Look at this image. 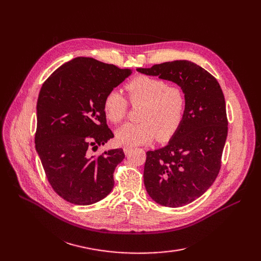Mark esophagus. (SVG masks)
<instances>
[{
	"label": "esophagus",
	"mask_w": 261,
	"mask_h": 261,
	"mask_svg": "<svg viewBox=\"0 0 261 261\" xmlns=\"http://www.w3.org/2000/svg\"><path fill=\"white\" fill-rule=\"evenodd\" d=\"M123 150H124L125 154H128V153L132 151V150H133V148H132V147H127V146H124Z\"/></svg>",
	"instance_id": "34e87169"
}]
</instances>
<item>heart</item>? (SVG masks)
<instances>
[{
  "mask_svg": "<svg viewBox=\"0 0 261 261\" xmlns=\"http://www.w3.org/2000/svg\"><path fill=\"white\" fill-rule=\"evenodd\" d=\"M133 106L141 105L138 120L127 123L115 132L117 143L135 147L151 143L155 135L160 140L171 138L183 121L185 97L178 87L167 86L163 81L138 76L125 87ZM105 114L113 123H120L127 111V101L117 90L107 93L103 100Z\"/></svg>",
  "mask_w": 261,
  "mask_h": 261,
  "instance_id": "obj_1",
  "label": "heart"
}]
</instances>
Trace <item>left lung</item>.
<instances>
[{
  "label": "left lung",
  "mask_w": 261,
  "mask_h": 261,
  "mask_svg": "<svg viewBox=\"0 0 261 261\" xmlns=\"http://www.w3.org/2000/svg\"><path fill=\"white\" fill-rule=\"evenodd\" d=\"M137 72L176 84L185 97L178 129L167 146L147 151L144 183L164 207H183L213 184L227 136L225 100L218 81L189 61L155 64Z\"/></svg>",
  "instance_id": "left-lung-1"
}]
</instances>
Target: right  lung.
<instances>
[{"instance_id": "right-lung-1", "label": "right lung", "mask_w": 261, "mask_h": 261, "mask_svg": "<svg viewBox=\"0 0 261 261\" xmlns=\"http://www.w3.org/2000/svg\"><path fill=\"white\" fill-rule=\"evenodd\" d=\"M132 74L92 58H75L44 82L37 102L36 150L54 192L74 204L103 199L114 186L113 173L123 149L93 155L114 137L103 100Z\"/></svg>"}]
</instances>
